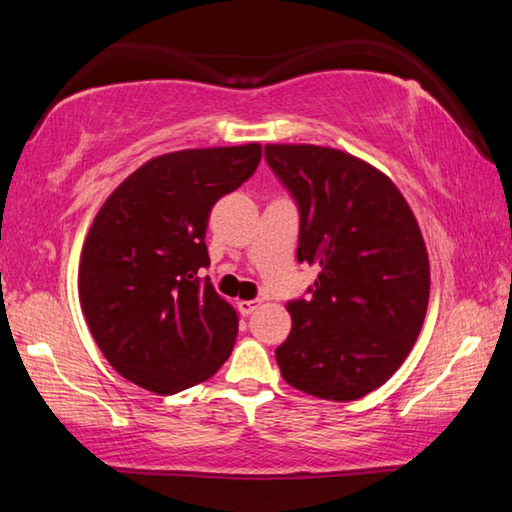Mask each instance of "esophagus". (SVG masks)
<instances>
[{"mask_svg": "<svg viewBox=\"0 0 512 512\" xmlns=\"http://www.w3.org/2000/svg\"><path fill=\"white\" fill-rule=\"evenodd\" d=\"M237 307H239L241 314H244V316H250V314H253V311L259 307V300H241Z\"/></svg>", "mask_w": 512, "mask_h": 512, "instance_id": "esophagus-1", "label": "esophagus"}]
</instances>
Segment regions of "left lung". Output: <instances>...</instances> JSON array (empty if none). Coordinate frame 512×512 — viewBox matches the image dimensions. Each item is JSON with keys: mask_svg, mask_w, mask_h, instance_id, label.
Instances as JSON below:
<instances>
[{"mask_svg": "<svg viewBox=\"0 0 512 512\" xmlns=\"http://www.w3.org/2000/svg\"><path fill=\"white\" fill-rule=\"evenodd\" d=\"M264 155L298 203V262L320 266L311 296L287 305L277 366L302 393L359 400L402 366L427 316L420 225L393 180L350 153L266 144Z\"/></svg>", "mask_w": 512, "mask_h": 512, "instance_id": "1", "label": "left lung"}]
</instances>
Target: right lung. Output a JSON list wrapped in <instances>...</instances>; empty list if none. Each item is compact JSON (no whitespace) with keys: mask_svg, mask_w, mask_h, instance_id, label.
Segmentation results:
<instances>
[{"mask_svg":"<svg viewBox=\"0 0 512 512\" xmlns=\"http://www.w3.org/2000/svg\"><path fill=\"white\" fill-rule=\"evenodd\" d=\"M257 142L164 153L133 171L94 216L79 296L103 357L158 395L210 379L235 348L239 316L210 277L205 230L221 196L253 176Z\"/></svg>","mask_w":512,"mask_h":512,"instance_id":"right-lung-1","label":"right lung"}]
</instances>
